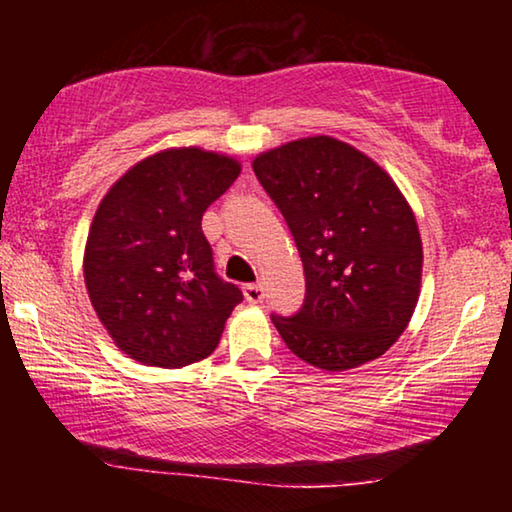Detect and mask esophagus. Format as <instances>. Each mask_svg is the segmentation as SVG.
<instances>
[{"label":"esophagus","instance_id":"obj_1","mask_svg":"<svg viewBox=\"0 0 512 512\" xmlns=\"http://www.w3.org/2000/svg\"><path fill=\"white\" fill-rule=\"evenodd\" d=\"M244 298L249 300V303H263L265 293H263V286L261 284H247L244 286Z\"/></svg>","mask_w":512,"mask_h":512}]
</instances>
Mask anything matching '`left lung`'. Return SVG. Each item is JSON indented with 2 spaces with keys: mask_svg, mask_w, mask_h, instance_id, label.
<instances>
[{
  "mask_svg": "<svg viewBox=\"0 0 512 512\" xmlns=\"http://www.w3.org/2000/svg\"><path fill=\"white\" fill-rule=\"evenodd\" d=\"M305 270V303L272 324L298 359L349 370L382 356L405 331L422 282L415 214L366 153L319 135L254 160Z\"/></svg>",
  "mask_w": 512,
  "mask_h": 512,
  "instance_id": "8db88e82",
  "label": "left lung"
}]
</instances>
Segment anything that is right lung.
I'll list each match as a JSON object with an SVG mask.
<instances>
[{"label": "right lung", "instance_id": "add662e5", "mask_svg": "<svg viewBox=\"0 0 512 512\" xmlns=\"http://www.w3.org/2000/svg\"><path fill=\"white\" fill-rule=\"evenodd\" d=\"M237 174L235 158L181 146L139 160L102 198L83 277L102 326L130 359L181 368L219 345L242 291L216 275L202 214Z\"/></svg>", "mask_w": 512, "mask_h": 512}]
</instances>
